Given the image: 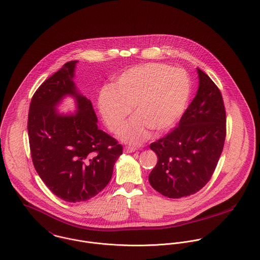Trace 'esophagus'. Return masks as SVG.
Segmentation results:
<instances>
[{
    "label": "esophagus",
    "mask_w": 260,
    "mask_h": 260,
    "mask_svg": "<svg viewBox=\"0 0 260 260\" xmlns=\"http://www.w3.org/2000/svg\"><path fill=\"white\" fill-rule=\"evenodd\" d=\"M136 150H137L136 148L131 147V146H126V147L124 148V151H125L126 153H132V152H135Z\"/></svg>",
    "instance_id": "obj_1"
}]
</instances>
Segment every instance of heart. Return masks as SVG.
Instances as JSON below:
<instances>
[{"label":"heart","instance_id":"b5f03b06","mask_svg":"<svg viewBox=\"0 0 260 260\" xmlns=\"http://www.w3.org/2000/svg\"><path fill=\"white\" fill-rule=\"evenodd\" d=\"M186 71L164 63H145L122 72L114 89L105 86L98 96V108L108 129L119 133L128 116L132 119L122 131L126 141L144 140L149 131L161 135L169 131L186 110L190 95Z\"/></svg>","mask_w":260,"mask_h":260}]
</instances>
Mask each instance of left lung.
Instances as JSON below:
<instances>
[{
    "mask_svg": "<svg viewBox=\"0 0 260 260\" xmlns=\"http://www.w3.org/2000/svg\"><path fill=\"white\" fill-rule=\"evenodd\" d=\"M200 85L179 125L150 144L158 162L149 183L161 194L180 199L196 193L211 180L226 136V115L220 90L198 69Z\"/></svg>",
    "mask_w": 260,
    "mask_h": 260,
    "instance_id": "obj_1",
    "label": "left lung"
}]
</instances>
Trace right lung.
<instances>
[{"label":"right lung","instance_id":"1","mask_svg":"<svg viewBox=\"0 0 260 260\" xmlns=\"http://www.w3.org/2000/svg\"><path fill=\"white\" fill-rule=\"evenodd\" d=\"M77 60H71L37 89L28 109L27 133L32 164L56 197L84 202L109 183L123 152L117 140L98 129L92 103L72 81ZM76 97L75 116H60L54 106L64 94Z\"/></svg>","mask_w":260,"mask_h":260}]
</instances>
